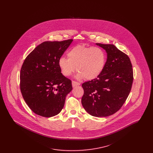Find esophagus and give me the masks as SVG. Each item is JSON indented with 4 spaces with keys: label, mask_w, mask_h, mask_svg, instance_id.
<instances>
[{
    "label": "esophagus",
    "mask_w": 153,
    "mask_h": 153,
    "mask_svg": "<svg viewBox=\"0 0 153 153\" xmlns=\"http://www.w3.org/2000/svg\"><path fill=\"white\" fill-rule=\"evenodd\" d=\"M72 86L73 87H74L76 86H77V85H79L80 84L79 82H77V81H72Z\"/></svg>",
    "instance_id": "esophagus-1"
}]
</instances>
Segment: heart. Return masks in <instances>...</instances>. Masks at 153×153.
Wrapping results in <instances>:
<instances>
[{
  "mask_svg": "<svg viewBox=\"0 0 153 153\" xmlns=\"http://www.w3.org/2000/svg\"><path fill=\"white\" fill-rule=\"evenodd\" d=\"M68 58L62 57L58 60L61 72L66 77L75 71L79 79L92 80L97 78L103 71L106 62L104 51L98 47L78 45L67 53Z\"/></svg>",
  "mask_w": 153,
  "mask_h": 153,
  "instance_id": "1",
  "label": "heart"
}]
</instances>
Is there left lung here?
I'll list each match as a JSON object with an SVG mask.
<instances>
[{
	"label": "left lung",
	"mask_w": 153,
	"mask_h": 153,
	"mask_svg": "<svg viewBox=\"0 0 153 153\" xmlns=\"http://www.w3.org/2000/svg\"><path fill=\"white\" fill-rule=\"evenodd\" d=\"M107 53L101 74L82 84L81 103L89 114L107 117L120 109L131 91L133 69L130 59L112 44H96Z\"/></svg>",
	"instance_id": "obj_1"
}]
</instances>
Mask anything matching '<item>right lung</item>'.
Returning <instances> with one entry per match:
<instances>
[{
    "label": "right lung",
    "mask_w": 153,
    "mask_h": 153,
    "mask_svg": "<svg viewBox=\"0 0 153 153\" xmlns=\"http://www.w3.org/2000/svg\"><path fill=\"white\" fill-rule=\"evenodd\" d=\"M73 41H45L25 58L20 72V89L27 105L36 115L50 117L58 115L66 96L72 89L71 80L65 77L58 60Z\"/></svg>",
    "instance_id": "obj_1"
}]
</instances>
